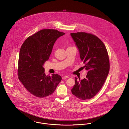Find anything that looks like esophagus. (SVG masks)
Returning <instances> with one entry per match:
<instances>
[{
  "mask_svg": "<svg viewBox=\"0 0 129 129\" xmlns=\"http://www.w3.org/2000/svg\"><path fill=\"white\" fill-rule=\"evenodd\" d=\"M69 78V76H63L62 77V79H66V78Z\"/></svg>",
  "mask_w": 129,
  "mask_h": 129,
  "instance_id": "esophagus-1",
  "label": "esophagus"
}]
</instances>
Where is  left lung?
<instances>
[{
	"instance_id": "1",
	"label": "left lung",
	"mask_w": 129,
	"mask_h": 129,
	"mask_svg": "<svg viewBox=\"0 0 129 129\" xmlns=\"http://www.w3.org/2000/svg\"><path fill=\"white\" fill-rule=\"evenodd\" d=\"M78 49L80 58L87 71L86 78L78 80L75 77V85L72 93L82 100L94 97L101 89L108 75L110 69L109 56L102 41L94 35L85 32L71 33Z\"/></svg>"
}]
</instances>
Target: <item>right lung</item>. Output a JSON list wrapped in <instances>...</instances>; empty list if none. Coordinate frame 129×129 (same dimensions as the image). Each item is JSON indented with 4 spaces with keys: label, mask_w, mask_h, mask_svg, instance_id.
Here are the masks:
<instances>
[{
    "label": "right lung",
    "mask_w": 129,
    "mask_h": 129,
    "mask_svg": "<svg viewBox=\"0 0 129 129\" xmlns=\"http://www.w3.org/2000/svg\"><path fill=\"white\" fill-rule=\"evenodd\" d=\"M65 34L57 30L45 29L28 37L22 44L19 56V80L33 95L43 98L53 93L61 77L46 75L43 66L48 60L56 40Z\"/></svg>",
    "instance_id": "1"
}]
</instances>
